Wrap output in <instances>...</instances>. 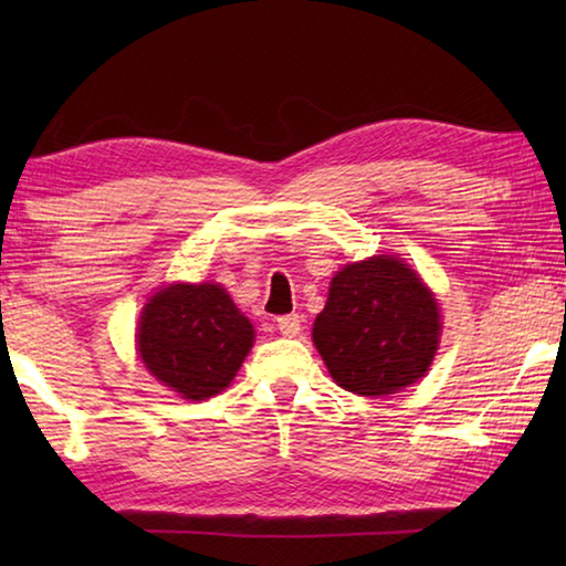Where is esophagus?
Instances as JSON below:
<instances>
[{
  "mask_svg": "<svg viewBox=\"0 0 566 566\" xmlns=\"http://www.w3.org/2000/svg\"><path fill=\"white\" fill-rule=\"evenodd\" d=\"M276 329H280V334H284V337H300L302 317L300 314H284V317L276 319Z\"/></svg>",
  "mask_w": 566,
  "mask_h": 566,
  "instance_id": "1",
  "label": "esophagus"
}]
</instances>
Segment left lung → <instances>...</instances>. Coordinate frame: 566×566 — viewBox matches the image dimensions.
<instances>
[{
	"instance_id": "1",
	"label": "left lung",
	"mask_w": 566,
	"mask_h": 566,
	"mask_svg": "<svg viewBox=\"0 0 566 566\" xmlns=\"http://www.w3.org/2000/svg\"><path fill=\"white\" fill-rule=\"evenodd\" d=\"M442 317L421 276L399 256L342 266L314 319V347L332 379L359 397L397 395L429 371Z\"/></svg>"
}]
</instances>
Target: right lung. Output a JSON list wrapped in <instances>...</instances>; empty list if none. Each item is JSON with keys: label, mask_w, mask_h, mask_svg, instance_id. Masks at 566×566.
<instances>
[{"label": "right lung", "mask_w": 566, "mask_h": 566, "mask_svg": "<svg viewBox=\"0 0 566 566\" xmlns=\"http://www.w3.org/2000/svg\"><path fill=\"white\" fill-rule=\"evenodd\" d=\"M254 344V327L222 284L177 282L145 304L137 352L161 385L205 401L232 385Z\"/></svg>", "instance_id": "1"}]
</instances>
